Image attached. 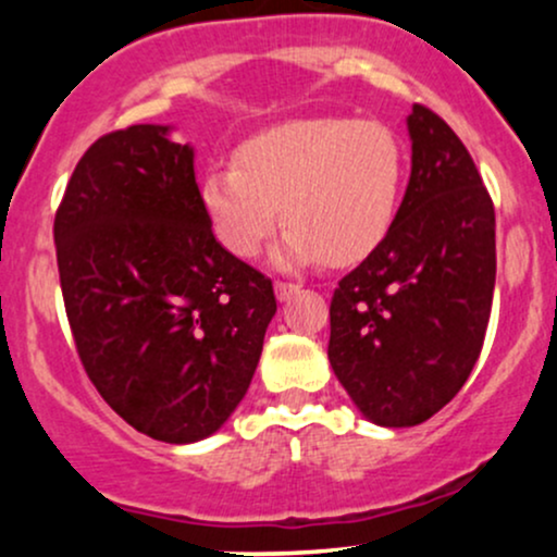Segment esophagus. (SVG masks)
Returning a JSON list of instances; mask_svg holds the SVG:
<instances>
[{
	"label": "esophagus",
	"mask_w": 557,
	"mask_h": 557,
	"mask_svg": "<svg viewBox=\"0 0 557 557\" xmlns=\"http://www.w3.org/2000/svg\"><path fill=\"white\" fill-rule=\"evenodd\" d=\"M274 293H277L280 300H287V298L298 296L300 285L298 283H285V280H277V283H274Z\"/></svg>",
	"instance_id": "esophagus-1"
}]
</instances>
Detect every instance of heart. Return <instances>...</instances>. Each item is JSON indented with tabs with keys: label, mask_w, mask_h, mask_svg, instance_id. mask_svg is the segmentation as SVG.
Here are the masks:
<instances>
[{
	"label": "heart",
	"mask_w": 557,
	"mask_h": 557,
	"mask_svg": "<svg viewBox=\"0 0 557 557\" xmlns=\"http://www.w3.org/2000/svg\"><path fill=\"white\" fill-rule=\"evenodd\" d=\"M406 159L374 120H298L248 138L209 168L201 201L222 246L253 259L283 220V259L354 264L393 227Z\"/></svg>",
	"instance_id": "1"
}]
</instances>
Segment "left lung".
Instances as JSON below:
<instances>
[{"label":"left lung","mask_w":557,"mask_h":557,"mask_svg":"<svg viewBox=\"0 0 557 557\" xmlns=\"http://www.w3.org/2000/svg\"><path fill=\"white\" fill-rule=\"evenodd\" d=\"M408 133L411 181L393 227L330 300L332 369L382 426L421 424L456 398L495 290V207L474 159L424 104Z\"/></svg>","instance_id":"1"}]
</instances>
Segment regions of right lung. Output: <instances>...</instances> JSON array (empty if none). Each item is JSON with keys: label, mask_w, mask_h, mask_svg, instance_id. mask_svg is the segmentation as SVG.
Segmentation results:
<instances>
[{"label": "right lung", "mask_w": 557, "mask_h": 557, "mask_svg": "<svg viewBox=\"0 0 557 557\" xmlns=\"http://www.w3.org/2000/svg\"><path fill=\"white\" fill-rule=\"evenodd\" d=\"M54 246L75 350L112 411L162 443L220 430L277 300L216 243L194 149L164 125L94 140L57 207Z\"/></svg>", "instance_id": "obj_1"}]
</instances>
